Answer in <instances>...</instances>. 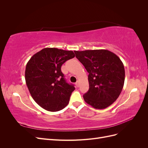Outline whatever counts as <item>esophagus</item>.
<instances>
[{
	"mask_svg": "<svg viewBox=\"0 0 148 148\" xmlns=\"http://www.w3.org/2000/svg\"><path fill=\"white\" fill-rule=\"evenodd\" d=\"M75 85L77 86V87H79V82L77 81V82L75 83Z\"/></svg>",
	"mask_w": 148,
	"mask_h": 148,
	"instance_id": "1",
	"label": "esophagus"
}]
</instances>
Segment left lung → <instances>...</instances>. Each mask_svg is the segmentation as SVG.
Masks as SVG:
<instances>
[{"mask_svg":"<svg viewBox=\"0 0 148 148\" xmlns=\"http://www.w3.org/2000/svg\"><path fill=\"white\" fill-rule=\"evenodd\" d=\"M88 75L89 90L84 101L97 109H103L117 100L123 87L125 69L120 58L106 49L74 51Z\"/></svg>","mask_w":148,"mask_h":148,"instance_id":"8db88e82","label":"left lung"}]
</instances>
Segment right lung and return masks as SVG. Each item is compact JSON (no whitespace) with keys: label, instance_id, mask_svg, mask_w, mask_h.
<instances>
[{"label":"right lung","instance_id":"right-lung-1","mask_svg":"<svg viewBox=\"0 0 148 148\" xmlns=\"http://www.w3.org/2000/svg\"><path fill=\"white\" fill-rule=\"evenodd\" d=\"M75 56L71 51L47 47L35 53L28 62L26 83L33 99L44 109L56 112L68 105L75 88L66 83L61 66Z\"/></svg>","mask_w":148,"mask_h":148}]
</instances>
